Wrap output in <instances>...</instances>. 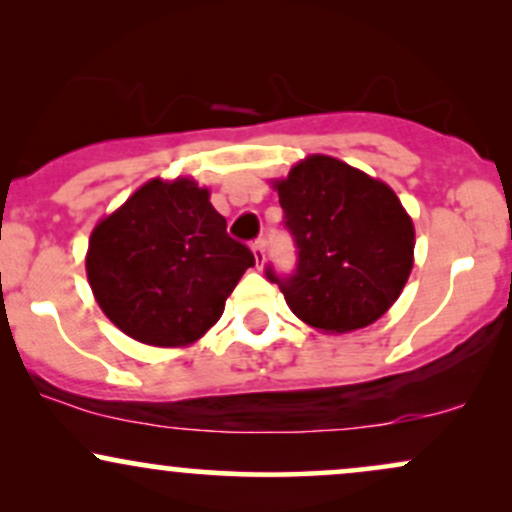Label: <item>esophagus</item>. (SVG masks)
<instances>
[{
  "label": "esophagus",
  "mask_w": 512,
  "mask_h": 512,
  "mask_svg": "<svg viewBox=\"0 0 512 512\" xmlns=\"http://www.w3.org/2000/svg\"><path fill=\"white\" fill-rule=\"evenodd\" d=\"M252 252H255V260H257V267H262L264 264V238H257L252 240Z\"/></svg>",
  "instance_id": "esophagus-1"
}]
</instances>
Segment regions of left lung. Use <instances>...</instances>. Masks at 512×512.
<instances>
[{"instance_id":"obj_1","label":"left lung","mask_w":512,"mask_h":512,"mask_svg":"<svg viewBox=\"0 0 512 512\" xmlns=\"http://www.w3.org/2000/svg\"><path fill=\"white\" fill-rule=\"evenodd\" d=\"M296 269L264 274L293 315L325 332H351L387 313L414 264V226L385 182L330 156H310L276 182Z\"/></svg>"}]
</instances>
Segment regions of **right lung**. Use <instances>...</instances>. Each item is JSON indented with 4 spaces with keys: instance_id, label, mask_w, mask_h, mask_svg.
<instances>
[{
    "instance_id": "1",
    "label": "right lung",
    "mask_w": 512,
    "mask_h": 512,
    "mask_svg": "<svg viewBox=\"0 0 512 512\" xmlns=\"http://www.w3.org/2000/svg\"><path fill=\"white\" fill-rule=\"evenodd\" d=\"M255 255L195 180H151L93 228L86 272L103 313L137 342L182 346L216 325Z\"/></svg>"
}]
</instances>
